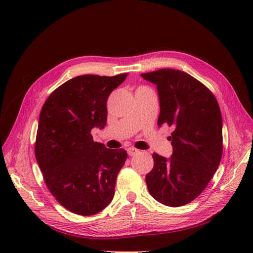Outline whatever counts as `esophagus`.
Segmentation results:
<instances>
[{
    "label": "esophagus",
    "mask_w": 253,
    "mask_h": 253,
    "mask_svg": "<svg viewBox=\"0 0 253 253\" xmlns=\"http://www.w3.org/2000/svg\"><path fill=\"white\" fill-rule=\"evenodd\" d=\"M127 154L129 155V156H133V155H135V154H137V153H139V150L138 149H136V148H133V147H131V148H127Z\"/></svg>",
    "instance_id": "esophagus-1"
}]
</instances>
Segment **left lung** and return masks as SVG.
I'll return each instance as SVG.
<instances>
[{
    "label": "left lung",
    "instance_id": "obj_1",
    "mask_svg": "<svg viewBox=\"0 0 253 253\" xmlns=\"http://www.w3.org/2000/svg\"><path fill=\"white\" fill-rule=\"evenodd\" d=\"M157 85V125L173 129V154H153L154 167L145 176L150 194L160 204L180 207L194 201L208 186L223 155V120L216 98L189 74L163 68L141 74Z\"/></svg>",
    "mask_w": 253,
    "mask_h": 253
}]
</instances>
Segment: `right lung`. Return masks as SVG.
Listing matches in <instances>:
<instances>
[{
    "instance_id": "obj_1",
    "label": "right lung",
    "mask_w": 253,
    "mask_h": 253,
    "mask_svg": "<svg viewBox=\"0 0 253 253\" xmlns=\"http://www.w3.org/2000/svg\"><path fill=\"white\" fill-rule=\"evenodd\" d=\"M126 76H78L53 90L42 106L36 159L52 196L79 215H94L112 202L126 160V150L105 148L90 134L106 125V101Z\"/></svg>"
}]
</instances>
